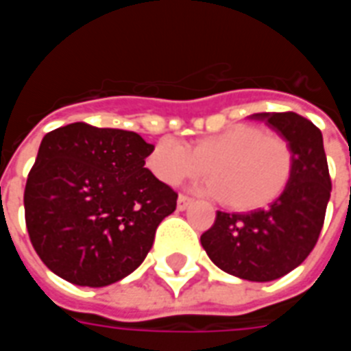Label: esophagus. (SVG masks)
Returning <instances> with one entry per match:
<instances>
[{"label": "esophagus", "mask_w": 351, "mask_h": 351, "mask_svg": "<svg viewBox=\"0 0 351 351\" xmlns=\"http://www.w3.org/2000/svg\"><path fill=\"white\" fill-rule=\"evenodd\" d=\"M191 201H193V199L188 197V195H184V193H180V195H178V201H176L178 210H186V208L191 205Z\"/></svg>", "instance_id": "1"}]
</instances>
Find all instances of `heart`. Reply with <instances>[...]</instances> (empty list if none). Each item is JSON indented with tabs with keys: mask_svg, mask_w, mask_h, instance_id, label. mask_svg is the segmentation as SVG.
<instances>
[{
	"mask_svg": "<svg viewBox=\"0 0 351 351\" xmlns=\"http://www.w3.org/2000/svg\"><path fill=\"white\" fill-rule=\"evenodd\" d=\"M148 167L165 184L176 186L208 173L206 191L233 210L271 205L286 191L295 171V150L278 133L239 123L197 138L190 148L161 138L148 154Z\"/></svg>",
	"mask_w": 351,
	"mask_h": 351,
	"instance_id": "b5f03b06",
	"label": "heart"
}]
</instances>
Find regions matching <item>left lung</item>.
I'll list each match as a JSON object with an SVG mask.
<instances>
[{"label": "left lung", "instance_id": "8db88e82", "mask_svg": "<svg viewBox=\"0 0 351 351\" xmlns=\"http://www.w3.org/2000/svg\"><path fill=\"white\" fill-rule=\"evenodd\" d=\"M286 137L295 150L291 182L269 208L216 213L201 244L221 271L250 282L284 276L314 250L331 197L322 131L295 112L256 114Z\"/></svg>", "mask_w": 351, "mask_h": 351}]
</instances>
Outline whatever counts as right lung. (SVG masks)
I'll return each instance as SVG.
<instances>
[{"label": "right lung", "instance_id": "right-lung-1", "mask_svg": "<svg viewBox=\"0 0 351 351\" xmlns=\"http://www.w3.org/2000/svg\"><path fill=\"white\" fill-rule=\"evenodd\" d=\"M152 148L133 131L84 122L43 137L24 213L37 256L60 278L103 287L145 261L178 197L145 167Z\"/></svg>", "mask_w": 351, "mask_h": 351}]
</instances>
